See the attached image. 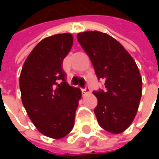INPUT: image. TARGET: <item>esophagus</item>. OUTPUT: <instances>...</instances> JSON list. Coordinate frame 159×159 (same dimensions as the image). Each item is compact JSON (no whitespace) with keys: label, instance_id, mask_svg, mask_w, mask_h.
<instances>
[{"label":"esophagus","instance_id":"34e87169","mask_svg":"<svg viewBox=\"0 0 159 159\" xmlns=\"http://www.w3.org/2000/svg\"><path fill=\"white\" fill-rule=\"evenodd\" d=\"M82 93L83 94H88V93H90V88L88 86H85L84 88L82 89Z\"/></svg>","mask_w":159,"mask_h":159}]
</instances>
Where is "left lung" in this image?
Masks as SVG:
<instances>
[{"label": "left lung", "instance_id": "obj_1", "mask_svg": "<svg viewBox=\"0 0 159 159\" xmlns=\"http://www.w3.org/2000/svg\"><path fill=\"white\" fill-rule=\"evenodd\" d=\"M77 39L94 66L105 90L93 92L98 98L94 110L99 125L111 134L124 132L133 122L142 96L139 69L123 46L99 31L77 34Z\"/></svg>", "mask_w": 159, "mask_h": 159}]
</instances>
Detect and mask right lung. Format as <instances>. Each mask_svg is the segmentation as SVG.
<instances>
[{"label":"right lung","instance_id":"obj_1","mask_svg":"<svg viewBox=\"0 0 159 159\" xmlns=\"http://www.w3.org/2000/svg\"><path fill=\"white\" fill-rule=\"evenodd\" d=\"M74 42L72 34L42 39L26 58L19 79L22 103L39 132L53 138L66 136L75 124L81 90L65 81L62 61Z\"/></svg>","mask_w":159,"mask_h":159}]
</instances>
